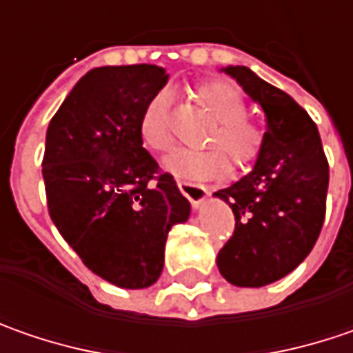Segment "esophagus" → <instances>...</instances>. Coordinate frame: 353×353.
Segmentation results:
<instances>
[{"mask_svg": "<svg viewBox=\"0 0 353 353\" xmlns=\"http://www.w3.org/2000/svg\"><path fill=\"white\" fill-rule=\"evenodd\" d=\"M177 188L190 199L193 209H199L207 199V190L203 185H197V183H192V181H177Z\"/></svg>", "mask_w": 353, "mask_h": 353, "instance_id": "1", "label": "esophagus"}]
</instances>
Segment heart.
I'll use <instances>...</instances> for the list:
<instances>
[{
    "label": "heart",
    "instance_id": "b5f03b06",
    "mask_svg": "<svg viewBox=\"0 0 353 353\" xmlns=\"http://www.w3.org/2000/svg\"><path fill=\"white\" fill-rule=\"evenodd\" d=\"M193 97L213 118L203 136L207 144L221 147L231 156L235 168L243 170L251 165L263 146V132L245 116L247 104L243 94L225 81H207L193 88ZM138 136L150 152H165L172 146L174 138L168 124V100L163 94L154 97L146 104L140 116ZM221 150L219 148L176 150L163 160V170L177 179L223 177L229 172V160Z\"/></svg>",
    "mask_w": 353,
    "mask_h": 353
}]
</instances>
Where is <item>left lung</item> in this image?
Returning <instances> with one entry per match:
<instances>
[{"instance_id":"obj_1","label":"left lung","mask_w":353,"mask_h":353,"mask_svg":"<svg viewBox=\"0 0 353 353\" xmlns=\"http://www.w3.org/2000/svg\"><path fill=\"white\" fill-rule=\"evenodd\" d=\"M221 70L267 116L253 170L213 193L235 215V233L217 254L219 272L235 286L259 288L281 281L312 251L326 213L328 161L312 118L286 92L247 67Z\"/></svg>"}]
</instances>
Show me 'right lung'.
<instances>
[{
  "label": "right lung",
  "mask_w": 353,
  "mask_h": 353,
  "mask_svg": "<svg viewBox=\"0 0 353 353\" xmlns=\"http://www.w3.org/2000/svg\"><path fill=\"white\" fill-rule=\"evenodd\" d=\"M170 74L156 65L86 72L47 128L43 179L59 233L100 279L148 288L160 279L170 229L192 205L138 136Z\"/></svg>",
  "instance_id": "add662e5"
}]
</instances>
